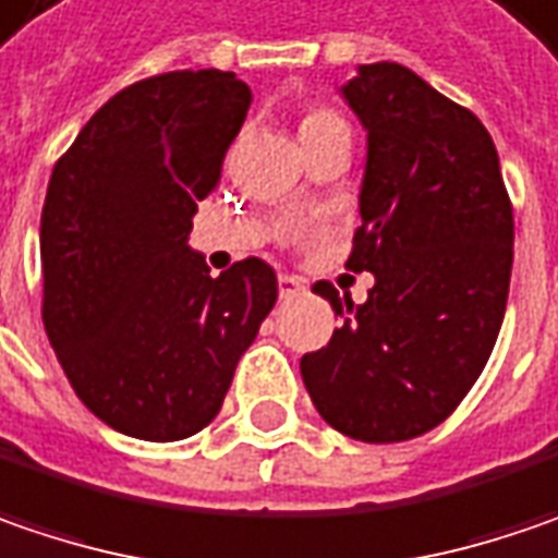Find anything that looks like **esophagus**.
Instances as JSON below:
<instances>
[{"instance_id": "1", "label": "esophagus", "mask_w": 558, "mask_h": 558, "mask_svg": "<svg viewBox=\"0 0 558 558\" xmlns=\"http://www.w3.org/2000/svg\"><path fill=\"white\" fill-rule=\"evenodd\" d=\"M304 292V282L298 276H289V272H279V294L282 298H294V294Z\"/></svg>"}]
</instances>
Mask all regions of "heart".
I'll list each match as a JSON object with an SVG mask.
<instances>
[{
    "instance_id": "1",
    "label": "heart",
    "mask_w": 558,
    "mask_h": 558,
    "mask_svg": "<svg viewBox=\"0 0 558 558\" xmlns=\"http://www.w3.org/2000/svg\"><path fill=\"white\" fill-rule=\"evenodd\" d=\"M345 125V119L329 109V106H307L301 112V134H314V131H326V128Z\"/></svg>"
}]
</instances>
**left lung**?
I'll return each mask as SVG.
<instances>
[{
    "label": "left lung",
    "instance_id": "left-lung-1",
    "mask_svg": "<svg viewBox=\"0 0 558 558\" xmlns=\"http://www.w3.org/2000/svg\"><path fill=\"white\" fill-rule=\"evenodd\" d=\"M367 128L361 226L345 266L364 304L317 282L342 326L301 357L320 417L361 442L439 427L487 367L506 317L515 219L481 119L396 62L342 87Z\"/></svg>",
    "mask_w": 558,
    "mask_h": 558
}]
</instances>
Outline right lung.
<instances>
[{
  "label": "right lung",
  "mask_w": 558,
  "mask_h": 558,
  "mask_svg": "<svg viewBox=\"0 0 558 558\" xmlns=\"http://www.w3.org/2000/svg\"><path fill=\"white\" fill-rule=\"evenodd\" d=\"M247 106L251 87L232 71L144 77L99 106L46 187L49 345L77 399L134 439L204 430L276 304V272L260 257L213 279L187 247Z\"/></svg>",
  "instance_id": "right-lung-1"
}]
</instances>
